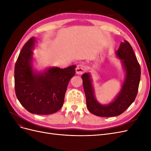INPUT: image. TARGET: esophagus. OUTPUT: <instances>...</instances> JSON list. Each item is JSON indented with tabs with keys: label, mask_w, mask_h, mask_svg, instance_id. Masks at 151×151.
Returning <instances> with one entry per match:
<instances>
[{
	"label": "esophagus",
	"mask_w": 151,
	"mask_h": 151,
	"mask_svg": "<svg viewBox=\"0 0 151 151\" xmlns=\"http://www.w3.org/2000/svg\"><path fill=\"white\" fill-rule=\"evenodd\" d=\"M86 68L85 66L83 65H78L77 66L76 72L77 74H82L86 71Z\"/></svg>",
	"instance_id": "34e87169"
}]
</instances>
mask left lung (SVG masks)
<instances>
[{
	"mask_svg": "<svg viewBox=\"0 0 151 151\" xmlns=\"http://www.w3.org/2000/svg\"><path fill=\"white\" fill-rule=\"evenodd\" d=\"M115 55L121 60L124 77L120 91L109 103L103 104L96 98L91 73L86 72L82 75L87 108L91 113L98 116L111 117L121 115L134 101L137 94L140 67L130 43L124 40L120 43Z\"/></svg>",
	"mask_w": 151,
	"mask_h": 151,
	"instance_id": "left-lung-1",
	"label": "left lung"
}]
</instances>
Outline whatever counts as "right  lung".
I'll return each mask as SVG.
<instances>
[{
    "label": "right lung",
    "mask_w": 151,
    "mask_h": 151,
    "mask_svg": "<svg viewBox=\"0 0 151 151\" xmlns=\"http://www.w3.org/2000/svg\"><path fill=\"white\" fill-rule=\"evenodd\" d=\"M36 38L32 37L22 47L14 68L16 96L29 112L50 115L63 106L67 86L76 74V65L65 68L49 67L38 70L34 65L33 50Z\"/></svg>",
    "instance_id": "add662e5"
}]
</instances>
